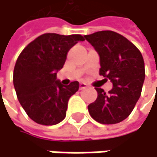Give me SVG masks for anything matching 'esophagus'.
<instances>
[{
    "instance_id": "esophagus-1",
    "label": "esophagus",
    "mask_w": 157,
    "mask_h": 157,
    "mask_svg": "<svg viewBox=\"0 0 157 157\" xmlns=\"http://www.w3.org/2000/svg\"><path fill=\"white\" fill-rule=\"evenodd\" d=\"M87 87V86L86 85V84H84V83H81L80 85H79V88L80 89H85V88H86Z\"/></svg>"
}]
</instances>
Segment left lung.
I'll list each match as a JSON object with an SVG mask.
<instances>
[{
  "mask_svg": "<svg viewBox=\"0 0 157 157\" xmlns=\"http://www.w3.org/2000/svg\"><path fill=\"white\" fill-rule=\"evenodd\" d=\"M85 38L99 55V74L113 85L107 94L95 87L98 98L88 106L89 114L102 124L119 123L129 117L141 97L145 77L142 53L126 37L113 31H98L86 35Z\"/></svg>",
  "mask_w": 157,
  "mask_h": 157,
  "instance_id": "left-lung-1",
  "label": "left lung"
}]
</instances>
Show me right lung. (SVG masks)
I'll return each instance as SVG.
<instances>
[{
  "instance_id": "add662e5",
  "label": "right lung",
  "mask_w": 157,
  "mask_h": 157,
  "mask_svg": "<svg viewBox=\"0 0 157 157\" xmlns=\"http://www.w3.org/2000/svg\"><path fill=\"white\" fill-rule=\"evenodd\" d=\"M84 40L81 35L47 33L30 42L19 55L13 86L21 106L35 122L55 125L66 117L68 101L79 89V83L65 86L57 80V72L71 48Z\"/></svg>"
}]
</instances>
